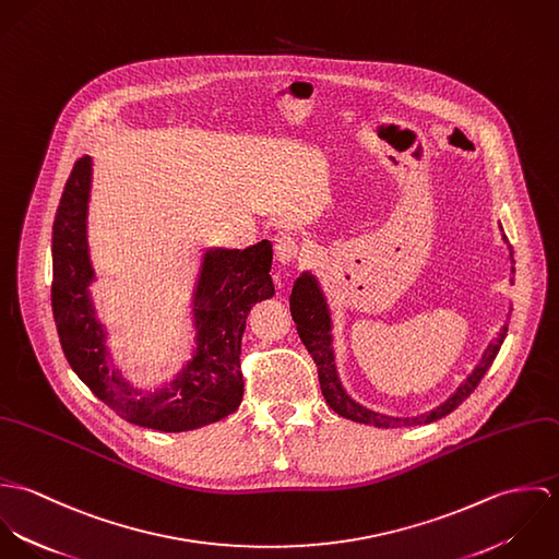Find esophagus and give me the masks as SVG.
<instances>
[{
	"label": "esophagus",
	"mask_w": 559,
	"mask_h": 559,
	"mask_svg": "<svg viewBox=\"0 0 559 559\" xmlns=\"http://www.w3.org/2000/svg\"><path fill=\"white\" fill-rule=\"evenodd\" d=\"M297 255H299V240L295 239L293 235L282 233V235L275 239V258H277L282 264H288V262H293Z\"/></svg>",
	"instance_id": "obj_1"
}]
</instances>
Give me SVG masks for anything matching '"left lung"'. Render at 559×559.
Returning a JSON list of instances; mask_svg holds the SVG:
<instances>
[{"mask_svg":"<svg viewBox=\"0 0 559 559\" xmlns=\"http://www.w3.org/2000/svg\"><path fill=\"white\" fill-rule=\"evenodd\" d=\"M506 240V237H503ZM508 242V240H506ZM510 260L514 264L512 258V247H510ZM514 273V266H512ZM290 314L297 324V333L301 337V342L306 344L308 353L312 355L317 368H319L320 390L322 396L326 400V404L342 417L359 421V424H372L377 428H400V426H419V424H430L437 421L441 417H445L448 413H452L463 400L469 399V394L478 388L481 377L486 374V370L490 368V364L495 361L506 331L508 326L503 324L501 331L497 333V337L486 346L478 366L474 368V372L467 377L465 383H461V388L445 400L443 404H439L437 408L415 415V417H394V415H383L377 411H370L366 406H361L359 402L350 399L346 394V390L340 383L337 370H335V357H333V335H331V312L326 306V299L320 290L319 280L306 271L301 273V277H297L295 286H293V295H290Z\"/></svg>","mask_w":559,"mask_h":559,"instance_id":"1","label":"left lung"}]
</instances>
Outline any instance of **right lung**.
<instances>
[{
    "mask_svg": "<svg viewBox=\"0 0 559 559\" xmlns=\"http://www.w3.org/2000/svg\"><path fill=\"white\" fill-rule=\"evenodd\" d=\"M92 159L83 155L62 191L53 222L51 308L62 350L75 374L122 419L160 432H185L219 421L242 400L240 337L253 304L275 295L269 275L273 245L209 249L193 293L195 350L171 383L155 392L133 388L107 350L87 286L94 280L87 251Z\"/></svg>",
    "mask_w": 559,
    "mask_h": 559,
    "instance_id": "1",
    "label": "right lung"
}]
</instances>
